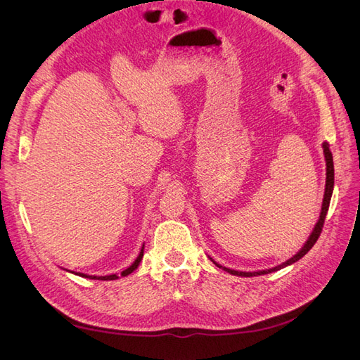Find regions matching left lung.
Listing matches in <instances>:
<instances>
[{"instance_id":"obj_1","label":"left lung","mask_w":360,"mask_h":360,"mask_svg":"<svg viewBox=\"0 0 360 360\" xmlns=\"http://www.w3.org/2000/svg\"><path fill=\"white\" fill-rule=\"evenodd\" d=\"M323 150H324V158H326V189H324V198H323V205H321V213H320V219L317 222V225H315L314 231L311 233L309 238L307 240V243H304V246L299 250V252L294 255L292 258H290L288 261H285V263H282L281 266H276L274 269H267V270H261V271H237V270H231V269H226V267H222L216 263V261H212L217 266V267H222L225 271H228V274L231 275H237V276H246V278H250V276H258V275H266V274H271V271H276L282 267H287L292 263H296V261H299L303 255L308 254V250L315 245V242L319 240V237L321 234V230H323V225H324V219H326V214H328V210H329V204H330V198H332V192H333V180H335V172H333V158H332V153L329 150V144L324 143L323 144Z\"/></svg>"}]
</instances>
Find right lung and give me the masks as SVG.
Returning <instances> with one entry per match:
<instances>
[{
	"label": "right lung",
	"mask_w": 360,
	"mask_h": 360,
	"mask_svg": "<svg viewBox=\"0 0 360 360\" xmlns=\"http://www.w3.org/2000/svg\"><path fill=\"white\" fill-rule=\"evenodd\" d=\"M143 255H144V246H143V249H141V252H139L138 258L134 261V264L130 266V267H127L126 270H123V271H122V276H127V275L132 274V271H134V270H135V269L139 266L141 259H143ZM76 275H79V276H82V278L99 279V281H114V279H118V276H117V275H108V276H90V275H84V274H76Z\"/></svg>",
	"instance_id": "right-lung-1"
}]
</instances>
